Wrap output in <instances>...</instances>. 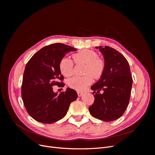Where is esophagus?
<instances>
[{
  "label": "esophagus",
  "mask_w": 155,
  "mask_h": 155,
  "mask_svg": "<svg viewBox=\"0 0 155 155\" xmlns=\"http://www.w3.org/2000/svg\"><path fill=\"white\" fill-rule=\"evenodd\" d=\"M78 95L79 97H81V96L83 95V93L81 92H78Z\"/></svg>",
  "instance_id": "obj_1"
}]
</instances>
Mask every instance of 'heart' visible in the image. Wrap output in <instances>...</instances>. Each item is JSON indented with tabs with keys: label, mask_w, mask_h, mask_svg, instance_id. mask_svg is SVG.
Here are the masks:
<instances>
[{
	"label": "heart",
	"mask_w": 155,
	"mask_h": 155,
	"mask_svg": "<svg viewBox=\"0 0 155 155\" xmlns=\"http://www.w3.org/2000/svg\"><path fill=\"white\" fill-rule=\"evenodd\" d=\"M74 61L76 63L85 64L83 76H74L68 79V85L70 88L78 91H83L92 82V78H99L104 72V64L103 61L98 58L96 51L86 50L79 51L73 55ZM59 68L61 73L64 77H70L73 74V62L67 57L61 59Z\"/></svg>",
	"instance_id": "b5f03b06"
}]
</instances>
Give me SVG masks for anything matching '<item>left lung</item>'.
Instances as JSON below:
<instances>
[{
  "label": "left lung",
  "mask_w": 155,
  "mask_h": 155,
  "mask_svg": "<svg viewBox=\"0 0 155 155\" xmlns=\"http://www.w3.org/2000/svg\"><path fill=\"white\" fill-rule=\"evenodd\" d=\"M96 48L104 56L105 65L100 79L91 87L94 101L88 109L97 119L113 121L120 118L128 106L133 78L127 60L119 51L107 46Z\"/></svg>",
  "instance_id": "left-lung-1"
}]
</instances>
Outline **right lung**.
<instances>
[{"instance_id": "1", "label": "right lung", "mask_w": 155, "mask_h": 155, "mask_svg": "<svg viewBox=\"0 0 155 155\" xmlns=\"http://www.w3.org/2000/svg\"><path fill=\"white\" fill-rule=\"evenodd\" d=\"M76 50L62 43L46 46L37 51L26 65L21 88L22 99L31 117L43 124H52L66 115L70 104L78 97L76 91L67 88L58 94L52 87H63L59 64L70 51Z\"/></svg>"}]
</instances>
